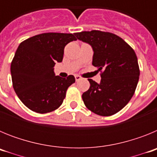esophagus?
Here are the masks:
<instances>
[{
	"instance_id": "1",
	"label": "esophagus",
	"mask_w": 157,
	"mask_h": 157,
	"mask_svg": "<svg viewBox=\"0 0 157 157\" xmlns=\"http://www.w3.org/2000/svg\"><path fill=\"white\" fill-rule=\"evenodd\" d=\"M75 78L76 82H78V81H80V80L82 79V77H81V76H79V75H75Z\"/></svg>"
}]
</instances>
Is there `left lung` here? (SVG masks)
Instances as JSON below:
<instances>
[{
    "instance_id": "left-lung-1",
    "label": "left lung",
    "mask_w": 157,
    "mask_h": 157,
    "mask_svg": "<svg viewBox=\"0 0 157 157\" xmlns=\"http://www.w3.org/2000/svg\"><path fill=\"white\" fill-rule=\"evenodd\" d=\"M75 36L92 46V64L101 71L100 83L88 79L90 86L82 94L83 102L99 116L116 114L128 104L138 85L140 70L135 52L123 38L110 32L82 31Z\"/></svg>"
}]
</instances>
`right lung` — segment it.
I'll list each match as a JSON object with an SVG mask.
<instances>
[{
	"mask_svg": "<svg viewBox=\"0 0 157 157\" xmlns=\"http://www.w3.org/2000/svg\"><path fill=\"white\" fill-rule=\"evenodd\" d=\"M77 40L75 34L43 33L19 44L12 63V86L18 98L37 113L56 110L63 103L67 90L75 82L73 75H55V63L63 60L67 44Z\"/></svg>",
	"mask_w": 157,
	"mask_h": 157,
	"instance_id": "1",
	"label": "right lung"
}]
</instances>
